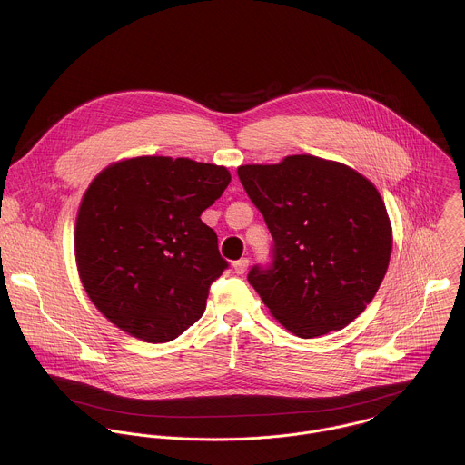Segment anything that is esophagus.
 <instances>
[{
  "label": "esophagus",
  "mask_w": 465,
  "mask_h": 465,
  "mask_svg": "<svg viewBox=\"0 0 465 465\" xmlns=\"http://www.w3.org/2000/svg\"><path fill=\"white\" fill-rule=\"evenodd\" d=\"M247 266H249V260H247V258H242V260H238V262L232 263V270H234V273L242 275V273H245Z\"/></svg>",
  "instance_id": "esophagus-1"
}]
</instances>
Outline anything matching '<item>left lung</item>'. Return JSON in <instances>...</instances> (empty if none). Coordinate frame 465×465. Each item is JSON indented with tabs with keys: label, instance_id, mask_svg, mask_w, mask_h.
<instances>
[{
	"label": "left lung",
	"instance_id": "1",
	"mask_svg": "<svg viewBox=\"0 0 465 465\" xmlns=\"http://www.w3.org/2000/svg\"><path fill=\"white\" fill-rule=\"evenodd\" d=\"M238 177L273 238L272 265L249 282L295 336L343 330L374 299L391 262L392 225L376 186L315 155L245 164Z\"/></svg>",
	"mask_w": 465,
	"mask_h": 465
}]
</instances>
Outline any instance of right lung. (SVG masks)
Returning a JSON list of instances; mask_svg holds the SVG:
<instances>
[{
	"label": "right lung",
	"instance_id": "obj_1",
	"mask_svg": "<svg viewBox=\"0 0 465 465\" xmlns=\"http://www.w3.org/2000/svg\"><path fill=\"white\" fill-rule=\"evenodd\" d=\"M229 183L225 166L163 155L118 161L94 177L76 214L74 258L105 319L150 343L199 321L227 268L200 214Z\"/></svg>",
	"mask_w": 465,
	"mask_h": 465
}]
</instances>
